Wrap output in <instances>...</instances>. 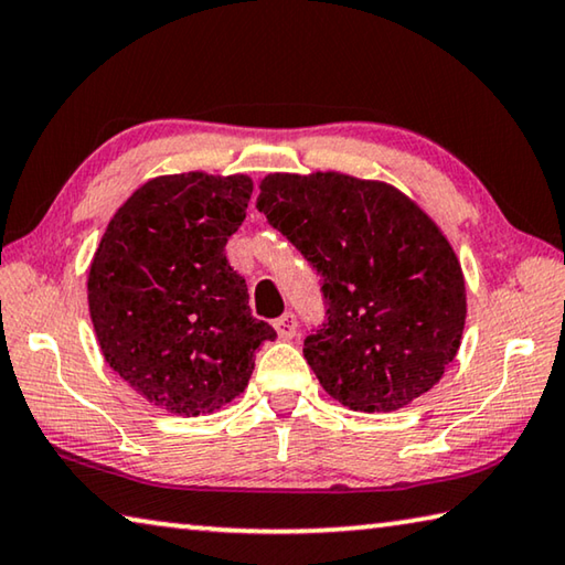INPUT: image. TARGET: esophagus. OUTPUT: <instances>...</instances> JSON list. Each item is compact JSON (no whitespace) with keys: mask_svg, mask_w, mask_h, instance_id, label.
Wrapping results in <instances>:
<instances>
[{"mask_svg":"<svg viewBox=\"0 0 565 565\" xmlns=\"http://www.w3.org/2000/svg\"><path fill=\"white\" fill-rule=\"evenodd\" d=\"M296 327H299V323H296L294 313H284V317H279L274 323V329H276V333H279V339H294Z\"/></svg>","mask_w":565,"mask_h":565,"instance_id":"1","label":"esophagus"}]
</instances>
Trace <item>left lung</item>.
I'll return each mask as SVG.
<instances>
[{
	"instance_id": "left-lung-1",
	"label": "left lung",
	"mask_w": 565,
	"mask_h": 565,
	"mask_svg": "<svg viewBox=\"0 0 565 565\" xmlns=\"http://www.w3.org/2000/svg\"><path fill=\"white\" fill-rule=\"evenodd\" d=\"M256 209L323 279L303 356L331 398L388 414L441 381L466 327L461 262L404 191L341 171L266 174Z\"/></svg>"
}]
</instances>
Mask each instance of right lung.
<instances>
[{"instance_id": "1", "label": "right lung", "mask_w": 565, "mask_h": 565, "mask_svg": "<svg viewBox=\"0 0 565 565\" xmlns=\"http://www.w3.org/2000/svg\"><path fill=\"white\" fill-rule=\"evenodd\" d=\"M246 174L154 177L124 202L94 252L87 299L104 361L157 408L214 414L244 388L276 331L252 317L226 238L246 218Z\"/></svg>"}]
</instances>
